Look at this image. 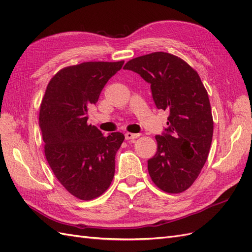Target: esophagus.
Returning a JSON list of instances; mask_svg holds the SVG:
<instances>
[{"instance_id": "esophagus-1", "label": "esophagus", "mask_w": 252, "mask_h": 252, "mask_svg": "<svg viewBox=\"0 0 252 252\" xmlns=\"http://www.w3.org/2000/svg\"><path fill=\"white\" fill-rule=\"evenodd\" d=\"M139 135H140V134H138V133L126 132V133H125V139H126V140H134V139H136V138H139Z\"/></svg>"}]
</instances>
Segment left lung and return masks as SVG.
Wrapping results in <instances>:
<instances>
[{"mask_svg": "<svg viewBox=\"0 0 252 252\" xmlns=\"http://www.w3.org/2000/svg\"><path fill=\"white\" fill-rule=\"evenodd\" d=\"M124 69L149 83L157 108L169 112L168 127L156 136L157 154L148 159L150 178L165 192L185 191L199 177L211 146L213 120L207 91L193 68L167 52L134 58Z\"/></svg>", "mask_w": 252, "mask_h": 252, "instance_id": "8db88e82", "label": "left lung"}]
</instances>
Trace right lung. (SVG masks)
<instances>
[{"label":"right lung","mask_w":252,"mask_h":252,"mask_svg":"<svg viewBox=\"0 0 252 252\" xmlns=\"http://www.w3.org/2000/svg\"><path fill=\"white\" fill-rule=\"evenodd\" d=\"M123 64L85 62L63 68L48 83L41 103L45 157L61 184L83 201L103 194L114 177V158L125 136L103 135L87 120L89 108Z\"/></svg>","instance_id":"add662e5"}]
</instances>
